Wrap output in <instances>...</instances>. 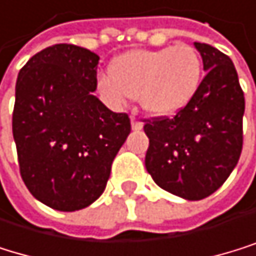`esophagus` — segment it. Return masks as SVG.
Listing matches in <instances>:
<instances>
[{
  "label": "esophagus",
  "instance_id": "esophagus-1",
  "mask_svg": "<svg viewBox=\"0 0 256 256\" xmlns=\"http://www.w3.org/2000/svg\"><path fill=\"white\" fill-rule=\"evenodd\" d=\"M130 122H132V129H134V130H141V129H143V122L138 121L135 116L130 118Z\"/></svg>",
  "mask_w": 256,
  "mask_h": 256
}]
</instances>
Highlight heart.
Masks as SVG:
<instances>
[{"label":"heart","instance_id":"b5f03b06","mask_svg":"<svg viewBox=\"0 0 256 256\" xmlns=\"http://www.w3.org/2000/svg\"><path fill=\"white\" fill-rule=\"evenodd\" d=\"M98 88L113 104L136 98L154 116H172L196 94L202 80V58L196 48L178 43L158 50H135L116 57Z\"/></svg>","mask_w":256,"mask_h":256}]
</instances>
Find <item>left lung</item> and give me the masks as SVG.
Returning <instances> with one entry per match:
<instances>
[{"instance_id": "8db88e82", "label": "left lung", "mask_w": 256, "mask_h": 256, "mask_svg": "<svg viewBox=\"0 0 256 256\" xmlns=\"http://www.w3.org/2000/svg\"><path fill=\"white\" fill-rule=\"evenodd\" d=\"M206 71L174 118L144 120L146 170L164 191L200 200L222 186L242 150L244 93L228 56L194 42Z\"/></svg>"}]
</instances>
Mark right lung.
I'll return each mask as SVG.
<instances>
[{"mask_svg": "<svg viewBox=\"0 0 256 256\" xmlns=\"http://www.w3.org/2000/svg\"><path fill=\"white\" fill-rule=\"evenodd\" d=\"M99 56L52 44L20 70L12 132L20 174L30 194L58 212H76L104 192L112 163L130 134L126 113L93 94Z\"/></svg>", "mask_w": 256, "mask_h": 256, "instance_id": "right-lung-1", "label": "right lung"}]
</instances>
